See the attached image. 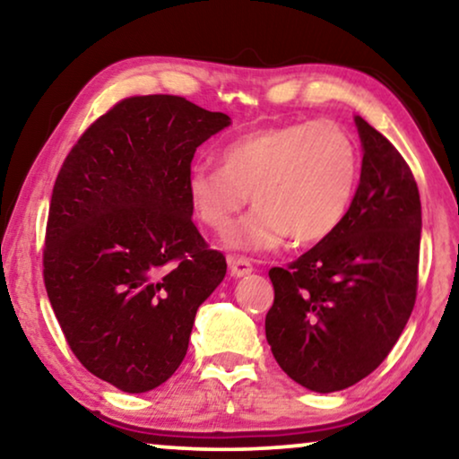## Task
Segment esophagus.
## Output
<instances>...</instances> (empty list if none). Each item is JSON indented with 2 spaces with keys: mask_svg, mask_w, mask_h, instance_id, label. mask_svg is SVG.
Segmentation results:
<instances>
[{
  "mask_svg": "<svg viewBox=\"0 0 459 459\" xmlns=\"http://www.w3.org/2000/svg\"><path fill=\"white\" fill-rule=\"evenodd\" d=\"M228 263H230L231 275H234V278H242V275H248L250 272H253V263H250V259H247V256L230 255Z\"/></svg>",
  "mask_w": 459,
  "mask_h": 459,
  "instance_id": "esophagus-1",
  "label": "esophagus"
}]
</instances>
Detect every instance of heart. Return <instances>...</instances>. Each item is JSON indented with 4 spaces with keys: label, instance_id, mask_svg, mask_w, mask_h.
<instances>
[{
    "label": "heart",
    "instance_id": "obj_1",
    "mask_svg": "<svg viewBox=\"0 0 459 459\" xmlns=\"http://www.w3.org/2000/svg\"><path fill=\"white\" fill-rule=\"evenodd\" d=\"M359 150L332 121H299L238 135L219 152V167L200 162L187 198L204 228L225 236L247 204L255 212L230 236L236 248H273L290 236L299 247L341 228L359 186Z\"/></svg>",
    "mask_w": 459,
    "mask_h": 459
}]
</instances>
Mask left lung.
<instances>
[{
    "label": "left lung",
    "instance_id": "obj_1",
    "mask_svg": "<svg viewBox=\"0 0 459 459\" xmlns=\"http://www.w3.org/2000/svg\"><path fill=\"white\" fill-rule=\"evenodd\" d=\"M363 160L341 228L286 267H272L265 336L300 386L334 393L372 374L411 316L422 204L399 150L355 117Z\"/></svg>",
    "mask_w": 459,
    "mask_h": 459
}]
</instances>
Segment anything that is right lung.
I'll return each instance as SVG.
<instances>
[{"label":"right lung","mask_w":459,"mask_h":459,"mask_svg":"<svg viewBox=\"0 0 459 459\" xmlns=\"http://www.w3.org/2000/svg\"><path fill=\"white\" fill-rule=\"evenodd\" d=\"M230 125L181 96H131L96 118L62 162L43 281L87 372L152 391L184 361L198 307L228 272L192 221L200 143Z\"/></svg>","instance_id":"add662e5"}]
</instances>
